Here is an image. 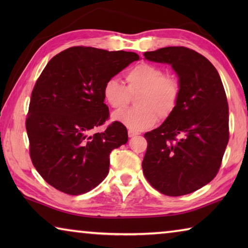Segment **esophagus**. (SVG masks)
<instances>
[{"instance_id": "34e87169", "label": "esophagus", "mask_w": 248, "mask_h": 248, "mask_svg": "<svg viewBox=\"0 0 248 248\" xmlns=\"http://www.w3.org/2000/svg\"><path fill=\"white\" fill-rule=\"evenodd\" d=\"M138 134H139V132L134 131V130H128V136H129V138H133V137L138 136Z\"/></svg>"}]
</instances>
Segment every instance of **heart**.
Instances as JSON below:
<instances>
[{"label": "heart", "instance_id": "b5f03b06", "mask_svg": "<svg viewBox=\"0 0 248 248\" xmlns=\"http://www.w3.org/2000/svg\"><path fill=\"white\" fill-rule=\"evenodd\" d=\"M127 86L115 78H109L103 87V96L108 106L123 109L130 102V95L139 93L136 108L119 110L112 119L130 130L142 131L157 123L158 117L165 119L175 110L180 95L177 79L167 77L158 66L140 63L125 74Z\"/></svg>", "mask_w": 248, "mask_h": 248}]
</instances>
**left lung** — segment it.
<instances>
[{
  "instance_id": "8db88e82",
  "label": "left lung",
  "mask_w": 248,
  "mask_h": 248,
  "mask_svg": "<svg viewBox=\"0 0 248 248\" xmlns=\"http://www.w3.org/2000/svg\"><path fill=\"white\" fill-rule=\"evenodd\" d=\"M144 58L170 64L180 86L173 114L144 134V176L166 196L190 194L216 177L228 145L229 105L223 84L211 62L191 49L161 48L144 52Z\"/></svg>"
}]
</instances>
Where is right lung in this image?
<instances>
[{
  "instance_id": "right-lung-1",
  "label": "right lung",
  "mask_w": 248,
  "mask_h": 248,
  "mask_svg": "<svg viewBox=\"0 0 248 248\" xmlns=\"http://www.w3.org/2000/svg\"><path fill=\"white\" fill-rule=\"evenodd\" d=\"M134 52L72 47L54 56L37 79L26 130L33 166L46 182L68 195L89 192L106 178L109 154L128 142L124 124L107 120L103 87L138 61Z\"/></svg>"
}]
</instances>
